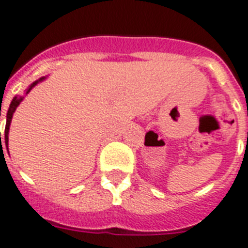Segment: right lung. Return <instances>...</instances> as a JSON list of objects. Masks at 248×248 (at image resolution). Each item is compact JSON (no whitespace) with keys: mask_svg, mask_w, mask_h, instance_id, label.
Masks as SVG:
<instances>
[{"mask_svg":"<svg viewBox=\"0 0 248 248\" xmlns=\"http://www.w3.org/2000/svg\"><path fill=\"white\" fill-rule=\"evenodd\" d=\"M42 79H44V78H41V79L37 80V81L32 82V84H31V86H30V88L26 90V94L30 92V90H31V89L33 88V86L36 85V84H37V82L41 81ZM22 99H23L22 96H15V98L12 99L11 104H10V108H8L7 116H6V118H7V122H6V128H5V143H6V147H7V150H8V130H10V124H11L12 115H14L16 108H17L18 105H20L21 101H22ZM0 138H1V132H0Z\"/></svg>","mask_w":248,"mask_h":248,"instance_id":"obj_1","label":"right lung"}]
</instances>
